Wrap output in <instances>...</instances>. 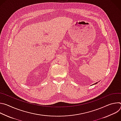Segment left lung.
<instances>
[{"mask_svg": "<svg viewBox=\"0 0 121 121\" xmlns=\"http://www.w3.org/2000/svg\"><path fill=\"white\" fill-rule=\"evenodd\" d=\"M97 82H96V83H95V84H97Z\"/></svg>", "mask_w": 121, "mask_h": 121, "instance_id": "8db88e82", "label": "left lung"}]
</instances>
